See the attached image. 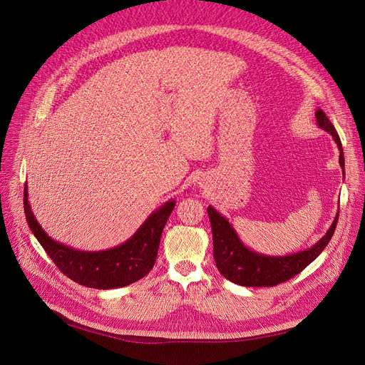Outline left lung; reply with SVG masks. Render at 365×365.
Instances as JSON below:
<instances>
[{
    "label": "left lung",
    "instance_id": "obj_1",
    "mask_svg": "<svg viewBox=\"0 0 365 365\" xmlns=\"http://www.w3.org/2000/svg\"><path fill=\"white\" fill-rule=\"evenodd\" d=\"M315 115L318 126L322 128L325 132L331 133L333 140L336 141L340 150L339 162L344 173L343 148L333 123L328 120L322 110H318ZM207 215H210L212 227L214 259L217 269L225 279L242 287H274L299 274L303 269H306L312 262H314L328 245L329 239L334 235L336 225L339 221L337 214L331 227H329L328 232L309 250L289 255L273 257L258 254L247 248L236 235L233 225H230V222L221 214H218L212 206H207Z\"/></svg>",
    "mask_w": 365,
    "mask_h": 365
}]
</instances>
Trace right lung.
<instances>
[{"instance_id":"obj_1","label":"right lung","mask_w":365,"mask_h":365,"mask_svg":"<svg viewBox=\"0 0 365 365\" xmlns=\"http://www.w3.org/2000/svg\"><path fill=\"white\" fill-rule=\"evenodd\" d=\"M24 207L34 236L65 276L84 287L111 289L140 281L153 269L162 232L175 207V200H169L155 210L125 244L98 252L73 250L51 239L31 211L26 184L24 190Z\"/></svg>"}]
</instances>
